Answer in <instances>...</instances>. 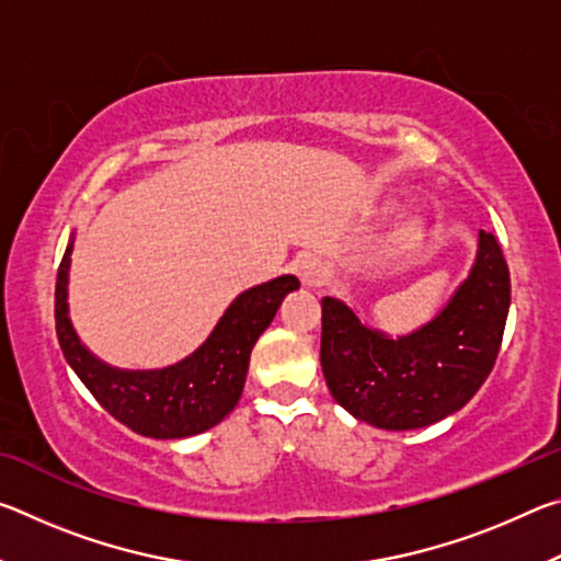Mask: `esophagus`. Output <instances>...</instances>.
<instances>
[{
  "instance_id": "34e87169",
  "label": "esophagus",
  "mask_w": 561,
  "mask_h": 561,
  "mask_svg": "<svg viewBox=\"0 0 561 561\" xmlns=\"http://www.w3.org/2000/svg\"><path fill=\"white\" fill-rule=\"evenodd\" d=\"M294 272L299 274L304 287H324L329 282V264L317 257V254H304V257L294 264Z\"/></svg>"
}]
</instances>
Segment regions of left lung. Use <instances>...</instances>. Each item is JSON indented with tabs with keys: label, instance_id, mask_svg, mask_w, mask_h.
<instances>
[{
	"label": "left lung",
	"instance_id": "8db88e82",
	"mask_svg": "<svg viewBox=\"0 0 561 561\" xmlns=\"http://www.w3.org/2000/svg\"><path fill=\"white\" fill-rule=\"evenodd\" d=\"M510 270L495 234L453 299L413 334L368 329L344 301L321 299V371L334 401L368 425L415 431L438 423L485 383L505 334Z\"/></svg>",
	"mask_w": 561,
	"mask_h": 561
}]
</instances>
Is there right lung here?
Returning <instances> with one entry per match:
<instances>
[{"mask_svg":"<svg viewBox=\"0 0 561 561\" xmlns=\"http://www.w3.org/2000/svg\"><path fill=\"white\" fill-rule=\"evenodd\" d=\"M71 247L73 242L56 274L54 317L61 351L91 396L118 423L146 438H187L230 415L242 396L252 346L272 324L282 299L299 289L294 274L257 284L227 307L213 334L187 358L156 371H123L93 356L71 327L66 304Z\"/></svg>","mask_w":561,"mask_h":561,"instance_id":"obj_1","label":"right lung"}]
</instances>
